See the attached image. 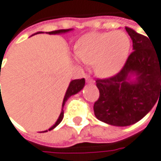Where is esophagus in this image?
Returning a JSON list of instances; mask_svg holds the SVG:
<instances>
[{
    "label": "esophagus",
    "instance_id": "obj_1",
    "mask_svg": "<svg viewBox=\"0 0 161 161\" xmlns=\"http://www.w3.org/2000/svg\"><path fill=\"white\" fill-rule=\"evenodd\" d=\"M85 78H86V82H87V83H90V84H93V83H94V80H93L90 75H86Z\"/></svg>",
    "mask_w": 161,
    "mask_h": 161
}]
</instances>
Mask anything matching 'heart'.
<instances>
[{
	"mask_svg": "<svg viewBox=\"0 0 161 161\" xmlns=\"http://www.w3.org/2000/svg\"><path fill=\"white\" fill-rule=\"evenodd\" d=\"M132 42L122 30L92 32L84 35L75 46V60L80 64L93 65L94 72L109 78L120 71L127 61Z\"/></svg>",
	"mask_w": 161,
	"mask_h": 161,
	"instance_id": "1",
	"label": "heart"
}]
</instances>
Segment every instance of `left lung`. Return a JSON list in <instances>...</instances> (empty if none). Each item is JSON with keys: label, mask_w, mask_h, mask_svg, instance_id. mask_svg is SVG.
<instances>
[{"label": "left lung", "mask_w": 161, "mask_h": 161, "mask_svg": "<svg viewBox=\"0 0 161 161\" xmlns=\"http://www.w3.org/2000/svg\"><path fill=\"white\" fill-rule=\"evenodd\" d=\"M134 51L123 69L108 79H97L99 98L94 103L96 118L124 127L142 119L161 97V52L150 38L126 27Z\"/></svg>", "instance_id": "8db88e82"}]
</instances>
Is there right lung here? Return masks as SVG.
Here are the masks:
<instances>
[{
  "label": "right lung",
  "mask_w": 161,
  "mask_h": 161,
  "mask_svg": "<svg viewBox=\"0 0 161 161\" xmlns=\"http://www.w3.org/2000/svg\"><path fill=\"white\" fill-rule=\"evenodd\" d=\"M72 28H69V29H59V30H55V31H51V32H48V34H62V33H67L69 31H71ZM38 33V32H37ZM0 74H1V68H0ZM85 86V79L82 78V79H75V80H72V81H70L69 87H68V90L66 92V94H65V97H64V100H63V104H62V111H61V114L58 117V119H57V121L55 122V124L52 126V127H50L48 130H52L54 129L57 125H59L60 122L63 120V117H64V105L66 101L71 96V95H74L76 94L77 92H79L80 91H81ZM1 88V87H0ZM45 132H47V131H45Z\"/></svg>",
  "instance_id": "obj_1"
}]
</instances>
